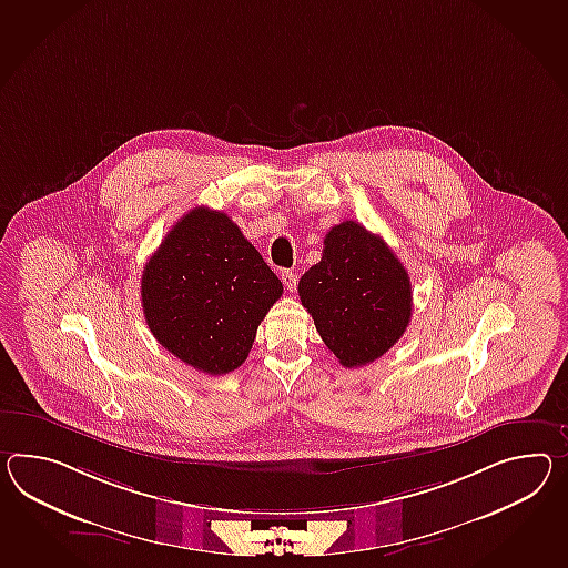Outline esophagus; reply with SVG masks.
Masks as SVG:
<instances>
[{"label":"esophagus","instance_id":"esophagus-1","mask_svg":"<svg viewBox=\"0 0 568 568\" xmlns=\"http://www.w3.org/2000/svg\"><path fill=\"white\" fill-rule=\"evenodd\" d=\"M281 281H283V285L287 287L290 293L297 290V275H295L293 271H283V273H281Z\"/></svg>","mask_w":568,"mask_h":568}]
</instances>
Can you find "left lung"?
I'll use <instances>...</instances> for the list:
<instances>
[{
    "label": "left lung",
    "instance_id": "8db88e82",
    "mask_svg": "<svg viewBox=\"0 0 568 568\" xmlns=\"http://www.w3.org/2000/svg\"><path fill=\"white\" fill-rule=\"evenodd\" d=\"M300 300L324 345L345 367L379 359L410 322V277L379 235L361 223L334 225L322 261L300 278Z\"/></svg>",
    "mask_w": 568,
    "mask_h": 568
}]
</instances>
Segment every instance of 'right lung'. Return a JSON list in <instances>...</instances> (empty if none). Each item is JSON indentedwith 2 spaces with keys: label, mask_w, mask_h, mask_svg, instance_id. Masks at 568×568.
Returning <instances> with one entry per match:
<instances>
[{
  "label": "right lung",
  "mask_w": 568,
  "mask_h": 568,
  "mask_svg": "<svg viewBox=\"0 0 568 568\" xmlns=\"http://www.w3.org/2000/svg\"><path fill=\"white\" fill-rule=\"evenodd\" d=\"M283 293L240 227L222 211L194 207L143 266L141 305L155 341L209 375L248 357L258 324Z\"/></svg>",
  "instance_id": "add662e5"
}]
</instances>
